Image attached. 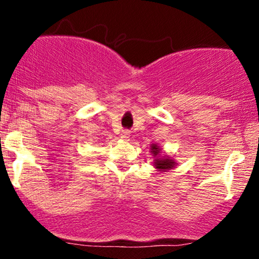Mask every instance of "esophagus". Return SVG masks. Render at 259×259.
Wrapping results in <instances>:
<instances>
[{
    "instance_id": "34e87169",
    "label": "esophagus",
    "mask_w": 259,
    "mask_h": 259,
    "mask_svg": "<svg viewBox=\"0 0 259 259\" xmlns=\"http://www.w3.org/2000/svg\"><path fill=\"white\" fill-rule=\"evenodd\" d=\"M120 138L123 140H125V141H129V139H130V132H129V130H123V132H121Z\"/></svg>"
}]
</instances>
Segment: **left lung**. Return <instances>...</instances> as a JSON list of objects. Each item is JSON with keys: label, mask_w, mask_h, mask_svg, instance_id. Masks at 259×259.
Masks as SVG:
<instances>
[{"label": "left lung", "mask_w": 259, "mask_h": 259, "mask_svg": "<svg viewBox=\"0 0 259 259\" xmlns=\"http://www.w3.org/2000/svg\"><path fill=\"white\" fill-rule=\"evenodd\" d=\"M150 151L153 156V165L158 171H169L178 165L174 158L167 156L162 152V147L158 144H152L150 146Z\"/></svg>", "instance_id": "left-lung-1"}]
</instances>
